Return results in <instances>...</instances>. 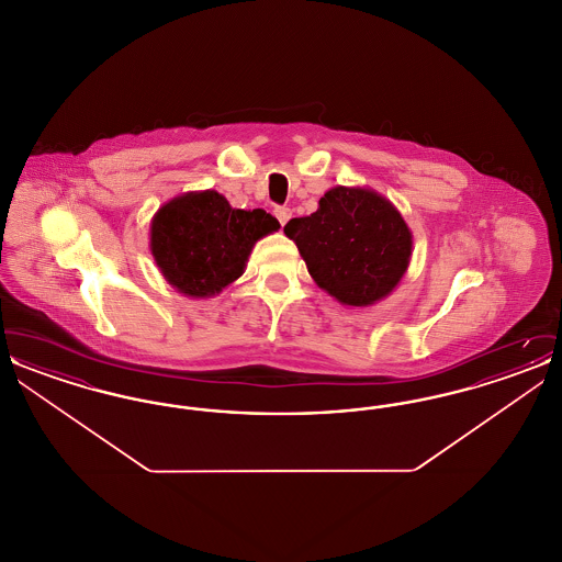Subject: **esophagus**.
I'll use <instances>...</instances> for the list:
<instances>
[{
	"mask_svg": "<svg viewBox=\"0 0 562 562\" xmlns=\"http://www.w3.org/2000/svg\"><path fill=\"white\" fill-rule=\"evenodd\" d=\"M273 214H276V218L280 221V225H286L289 221H291V209H286V206H278L276 211H273Z\"/></svg>",
	"mask_w": 562,
	"mask_h": 562,
	"instance_id": "34e87169",
	"label": "esophagus"
}]
</instances>
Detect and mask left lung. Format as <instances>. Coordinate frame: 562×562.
I'll return each instance as SVG.
<instances>
[{
    "label": "left lung",
    "mask_w": 562,
    "mask_h": 562,
    "mask_svg": "<svg viewBox=\"0 0 562 562\" xmlns=\"http://www.w3.org/2000/svg\"><path fill=\"white\" fill-rule=\"evenodd\" d=\"M284 234L322 291L349 307H371L392 294L413 255L401 211L369 188L328 189L318 211L291 218Z\"/></svg>",
    "instance_id": "8db88e82"
}]
</instances>
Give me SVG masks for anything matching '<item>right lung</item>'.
Here are the masks:
<instances>
[{
  "label": "right lung",
  "instance_id": "right-lung-1",
  "mask_svg": "<svg viewBox=\"0 0 562 562\" xmlns=\"http://www.w3.org/2000/svg\"><path fill=\"white\" fill-rule=\"evenodd\" d=\"M278 229L263 209H234L214 189L188 191L154 214L149 250L175 291L211 299L240 278L255 244Z\"/></svg>",
  "mask_w": 562,
  "mask_h": 562
}]
</instances>
